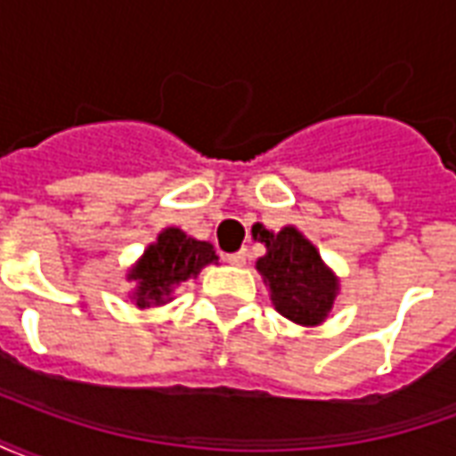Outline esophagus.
Returning <instances> with one entry per match:
<instances>
[{
    "instance_id": "obj_1",
    "label": "esophagus",
    "mask_w": 456,
    "mask_h": 456,
    "mask_svg": "<svg viewBox=\"0 0 456 456\" xmlns=\"http://www.w3.org/2000/svg\"><path fill=\"white\" fill-rule=\"evenodd\" d=\"M227 264H232V266H244V264H247V251H234V254H227Z\"/></svg>"
}]
</instances>
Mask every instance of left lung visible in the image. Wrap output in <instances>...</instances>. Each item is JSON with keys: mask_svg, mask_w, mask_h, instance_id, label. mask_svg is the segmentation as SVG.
<instances>
[{"mask_svg": "<svg viewBox=\"0 0 456 456\" xmlns=\"http://www.w3.org/2000/svg\"><path fill=\"white\" fill-rule=\"evenodd\" d=\"M254 239L266 244L256 271L266 283L273 307L296 325H322L339 296V278L322 261L315 244L293 224L281 232L258 224Z\"/></svg>", "mask_w": 456, "mask_h": 456, "instance_id": "8db88e82", "label": "left lung"}]
</instances>
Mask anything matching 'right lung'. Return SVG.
<instances>
[{"label":"right lung","instance_id":"add662e5","mask_svg":"<svg viewBox=\"0 0 456 456\" xmlns=\"http://www.w3.org/2000/svg\"><path fill=\"white\" fill-rule=\"evenodd\" d=\"M217 258L209 241L190 237L178 227H166L126 271V281L134 283L129 297L141 310L166 305L173 300V290L180 283L198 278L200 271L217 264Z\"/></svg>","mask_w":456,"mask_h":456}]
</instances>
